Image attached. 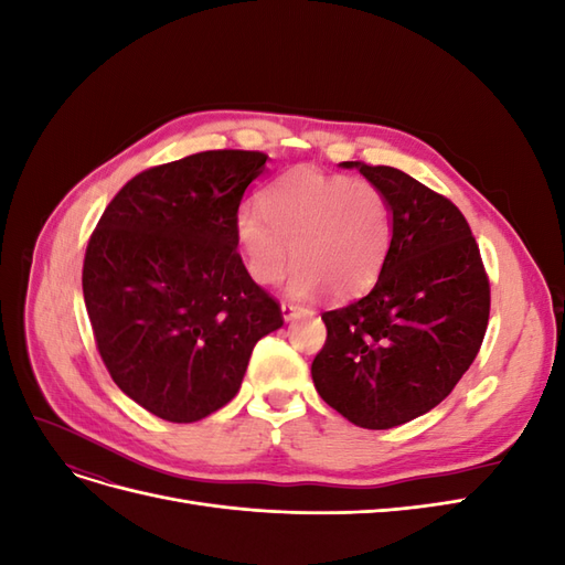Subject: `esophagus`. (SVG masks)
<instances>
[{
  "instance_id": "34e87169",
  "label": "esophagus",
  "mask_w": 565,
  "mask_h": 565,
  "mask_svg": "<svg viewBox=\"0 0 565 565\" xmlns=\"http://www.w3.org/2000/svg\"><path fill=\"white\" fill-rule=\"evenodd\" d=\"M280 313H282V320H295V318H299L306 311L299 309V306H295V303H282L280 306Z\"/></svg>"
}]
</instances>
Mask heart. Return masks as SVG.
I'll return each mask as SVG.
<instances>
[{
    "label": "heart",
    "mask_w": 565,
    "mask_h": 565,
    "mask_svg": "<svg viewBox=\"0 0 565 565\" xmlns=\"http://www.w3.org/2000/svg\"><path fill=\"white\" fill-rule=\"evenodd\" d=\"M235 243L254 282L278 285L295 262L289 295L334 299L365 292L391 245V204L377 185L297 167L259 193V212L235 216Z\"/></svg>",
    "instance_id": "heart-1"
}]
</instances>
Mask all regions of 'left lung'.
I'll return each mask as SVG.
<instances>
[{
	"mask_svg": "<svg viewBox=\"0 0 565 565\" xmlns=\"http://www.w3.org/2000/svg\"><path fill=\"white\" fill-rule=\"evenodd\" d=\"M358 169L391 204V245L372 292L322 313L311 365L320 398L363 429H393L434 409L481 349L490 285L467 218L393 167Z\"/></svg>",
	"mask_w": 565,
	"mask_h": 565,
	"instance_id": "8db88e82",
	"label": "left lung"
}]
</instances>
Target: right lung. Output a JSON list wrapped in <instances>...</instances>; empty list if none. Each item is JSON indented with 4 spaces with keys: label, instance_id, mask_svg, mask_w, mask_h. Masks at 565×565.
<instances>
[{
    "label": "right lung",
    "instance_id": "1",
    "mask_svg": "<svg viewBox=\"0 0 565 565\" xmlns=\"http://www.w3.org/2000/svg\"><path fill=\"white\" fill-rule=\"evenodd\" d=\"M254 150H207L134 177L100 216L82 289L113 382L160 419L188 424L241 391L280 306L237 254L235 216L266 169Z\"/></svg>",
    "mask_w": 565,
    "mask_h": 565
}]
</instances>
